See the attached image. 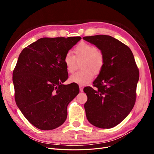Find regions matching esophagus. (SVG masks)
<instances>
[{"instance_id": "esophagus-1", "label": "esophagus", "mask_w": 154, "mask_h": 154, "mask_svg": "<svg viewBox=\"0 0 154 154\" xmlns=\"http://www.w3.org/2000/svg\"><path fill=\"white\" fill-rule=\"evenodd\" d=\"M80 92H83V87L82 86V85L80 86Z\"/></svg>"}]
</instances>
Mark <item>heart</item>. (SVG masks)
Here are the masks:
<instances>
[{
    "mask_svg": "<svg viewBox=\"0 0 154 154\" xmlns=\"http://www.w3.org/2000/svg\"><path fill=\"white\" fill-rule=\"evenodd\" d=\"M74 52L75 57L68 51L63 57V63L67 71L69 72L74 71L76 60H83L81 65L83 70L71 74L69 76V81L79 85H87L92 80L94 73L97 74L101 71L104 66V57L96 46L86 42L78 44Z\"/></svg>",
    "mask_w": 154,
    "mask_h": 154,
    "instance_id": "1",
    "label": "heart"
}]
</instances>
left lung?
Listing matches in <instances>:
<instances>
[{"instance_id": "left-lung-1", "label": "left lung", "mask_w": 154, "mask_h": 154, "mask_svg": "<svg viewBox=\"0 0 154 154\" xmlns=\"http://www.w3.org/2000/svg\"><path fill=\"white\" fill-rule=\"evenodd\" d=\"M83 39L95 45L104 57L103 67L93 82L96 89H83L87 96V118L96 127H114L129 114L136 102L139 73L133 53L127 45L109 35Z\"/></svg>"}]
</instances>
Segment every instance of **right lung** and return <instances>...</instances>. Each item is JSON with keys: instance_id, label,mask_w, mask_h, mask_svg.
Wrapping results in <instances>:
<instances>
[{"instance_id": "right-lung-1", "label": "right lung", "mask_w": 154, "mask_h": 154, "mask_svg": "<svg viewBox=\"0 0 154 154\" xmlns=\"http://www.w3.org/2000/svg\"><path fill=\"white\" fill-rule=\"evenodd\" d=\"M81 39L42 38L18 57L13 72L16 104L37 128L53 130L67 119V106L80 91L76 83L63 84L68 78L63 57Z\"/></svg>"}]
</instances>
